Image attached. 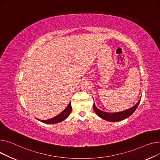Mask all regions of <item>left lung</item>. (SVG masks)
I'll return each mask as SVG.
<instances>
[{
    "label": "left lung",
    "mask_w": 160,
    "mask_h": 160,
    "mask_svg": "<svg viewBox=\"0 0 160 160\" xmlns=\"http://www.w3.org/2000/svg\"><path fill=\"white\" fill-rule=\"evenodd\" d=\"M139 102H140V100L134 106L131 107L129 109L121 111V112H113V113H112V112L111 113V112H107L105 111H102L101 110H99L96 107L95 103H93V110H94V112L96 113V114L99 117H100L101 119H103L108 121L116 122V121L125 119L132 115L136 110L137 107L139 104Z\"/></svg>",
    "instance_id": "1"
}]
</instances>
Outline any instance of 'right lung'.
<instances>
[{
  "mask_svg": "<svg viewBox=\"0 0 160 160\" xmlns=\"http://www.w3.org/2000/svg\"><path fill=\"white\" fill-rule=\"evenodd\" d=\"M72 106H71V102H70L69 104L68 105L67 107L66 108L61 114H58V116H56L54 118H52L51 119H47V120H41V119H38L39 121L42 122V123H47V124H55V123H60V122L65 120L67 119L69 115L70 114L71 112H72Z\"/></svg>",
  "mask_w": 160,
  "mask_h": 160,
  "instance_id": "add662e5",
  "label": "right lung"
}]
</instances>
